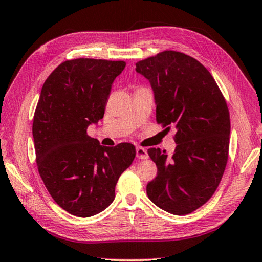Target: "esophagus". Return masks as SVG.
<instances>
[{
	"instance_id": "esophagus-1",
	"label": "esophagus",
	"mask_w": 262,
	"mask_h": 262,
	"mask_svg": "<svg viewBox=\"0 0 262 262\" xmlns=\"http://www.w3.org/2000/svg\"><path fill=\"white\" fill-rule=\"evenodd\" d=\"M136 154H137V157L139 160H146L147 157H148L147 150L145 149V148H142V147H137L136 148Z\"/></svg>"
}]
</instances>
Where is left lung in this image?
<instances>
[{
	"label": "left lung",
	"mask_w": 262,
	"mask_h": 262,
	"mask_svg": "<svg viewBox=\"0 0 262 262\" xmlns=\"http://www.w3.org/2000/svg\"><path fill=\"white\" fill-rule=\"evenodd\" d=\"M136 71L150 82L157 123L177 129L171 157L160 148L148 149L157 176L148 182L147 195L169 213H191L214 194L228 161L230 117L225 97L210 72L182 52H160L138 61Z\"/></svg>",
	"instance_id": "left-lung-1"
}]
</instances>
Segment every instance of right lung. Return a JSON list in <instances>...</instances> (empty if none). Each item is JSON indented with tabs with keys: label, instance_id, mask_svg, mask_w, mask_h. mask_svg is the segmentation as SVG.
I'll return each instance as SVG.
<instances>
[{
	"label": "right lung",
	"instance_id": "add662e5",
	"mask_svg": "<svg viewBox=\"0 0 262 262\" xmlns=\"http://www.w3.org/2000/svg\"><path fill=\"white\" fill-rule=\"evenodd\" d=\"M125 65L66 60L42 86L33 121L38 173L54 202L73 215L88 218L110 206L118 178L136 157L129 142L105 147L86 133L103 117L113 82Z\"/></svg>",
	"mask_w": 262,
	"mask_h": 262
}]
</instances>
